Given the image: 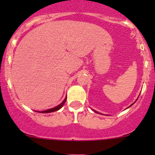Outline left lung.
<instances>
[{
	"label": "left lung",
	"mask_w": 155,
	"mask_h": 155,
	"mask_svg": "<svg viewBox=\"0 0 155 155\" xmlns=\"http://www.w3.org/2000/svg\"><path fill=\"white\" fill-rule=\"evenodd\" d=\"M132 105H133V104H132ZM94 112H95V113H97V112H96V111H94Z\"/></svg>",
	"instance_id": "1"
}]
</instances>
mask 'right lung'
I'll return each mask as SVG.
<instances>
[{
    "instance_id": "right-lung-1",
    "label": "right lung",
    "mask_w": 155,
    "mask_h": 155,
    "mask_svg": "<svg viewBox=\"0 0 155 155\" xmlns=\"http://www.w3.org/2000/svg\"><path fill=\"white\" fill-rule=\"evenodd\" d=\"M66 100H67V98H64V100L62 102H61V104L59 105H57V106H56V107L53 108V109H47V110H45V111H42V112H40V113H53V112H55V111H57L59 110L60 109H61L62 108L63 105H64V103L66 102Z\"/></svg>"
}]
</instances>
